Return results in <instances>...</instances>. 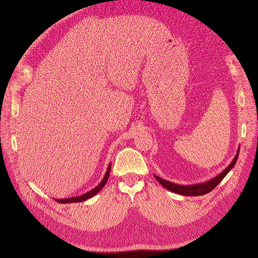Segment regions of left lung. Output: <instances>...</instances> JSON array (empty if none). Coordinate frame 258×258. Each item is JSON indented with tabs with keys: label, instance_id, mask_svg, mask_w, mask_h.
<instances>
[{
	"label": "left lung",
	"instance_id": "8db88e82",
	"mask_svg": "<svg viewBox=\"0 0 258 258\" xmlns=\"http://www.w3.org/2000/svg\"><path fill=\"white\" fill-rule=\"evenodd\" d=\"M238 154H239V148L237 150V153H236L234 159L232 160L231 163L228 165V167H226L220 174L216 175L215 178H213L207 182H204V183H199V184H195V185H180V184H175V183L166 181L164 179L158 177V175H156V174H154V175H155L156 180L162 186L166 188L167 190H169L171 192L181 195V196H186V197L204 196V195L210 192L213 188H215L216 185H219L220 182L226 177L227 173L234 167L236 161H237V158H238Z\"/></svg>",
	"mask_w": 258,
	"mask_h": 258
}]
</instances>
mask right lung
I'll use <instances>...</instances> for the list:
<instances>
[{"label":"right lung","mask_w":258,"mask_h":258,"mask_svg":"<svg viewBox=\"0 0 258 258\" xmlns=\"http://www.w3.org/2000/svg\"><path fill=\"white\" fill-rule=\"evenodd\" d=\"M110 170H111V164L108 165L107 169H106V172L104 174V177L102 179V181L99 183V185H97L95 188H93L92 190L81 195V196H78V197H73V198H68V199H55L56 202L60 203V204H68V203H79V202H84V201H87L89 200L90 198L94 197L95 195H97L101 189L103 188V186L105 185V183L107 182V179H108V175H110Z\"/></svg>","instance_id":"obj_1"}]
</instances>
